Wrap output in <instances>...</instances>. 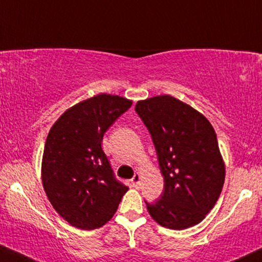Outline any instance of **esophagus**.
Wrapping results in <instances>:
<instances>
[{"mask_svg":"<svg viewBox=\"0 0 262 262\" xmlns=\"http://www.w3.org/2000/svg\"><path fill=\"white\" fill-rule=\"evenodd\" d=\"M140 179H141V176L139 174V173H135L134 177L132 178V183H133L134 187H138V185L140 184Z\"/></svg>","mask_w":262,"mask_h":262,"instance_id":"1","label":"esophagus"}]
</instances>
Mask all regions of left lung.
<instances>
[{
    "label": "left lung",
    "mask_w": 262,
    "mask_h": 262,
    "mask_svg": "<svg viewBox=\"0 0 262 262\" xmlns=\"http://www.w3.org/2000/svg\"><path fill=\"white\" fill-rule=\"evenodd\" d=\"M155 145L165 181L161 199L146 203L162 227L185 229L205 219L225 183V162L211 123L193 107L169 95L135 106Z\"/></svg>",
    "instance_id": "1"
}]
</instances>
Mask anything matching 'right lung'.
<instances>
[{
	"mask_svg": "<svg viewBox=\"0 0 262 262\" xmlns=\"http://www.w3.org/2000/svg\"><path fill=\"white\" fill-rule=\"evenodd\" d=\"M130 106L124 97L100 94L68 108L50 129L41 165L42 185L53 209L73 227H102L127 193L101 143Z\"/></svg>",
	"mask_w": 262,
	"mask_h": 262,
	"instance_id": "right-lung-1",
	"label": "right lung"
}]
</instances>
